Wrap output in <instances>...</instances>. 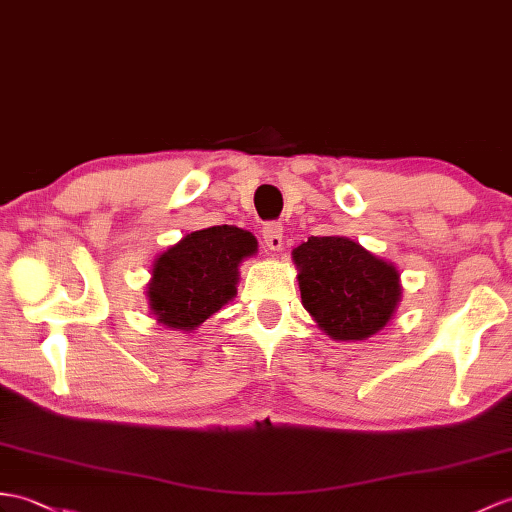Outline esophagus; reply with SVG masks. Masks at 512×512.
<instances>
[{"label":"esophagus","instance_id":"obj_1","mask_svg":"<svg viewBox=\"0 0 512 512\" xmlns=\"http://www.w3.org/2000/svg\"><path fill=\"white\" fill-rule=\"evenodd\" d=\"M261 235H264V242L270 251H281V246H283V224L281 222H266L264 229H261Z\"/></svg>","mask_w":512,"mask_h":512}]
</instances>
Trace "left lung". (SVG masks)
Returning <instances> with one entry per match:
<instances>
[{
    "label": "left lung",
    "instance_id": "obj_1",
    "mask_svg": "<svg viewBox=\"0 0 512 512\" xmlns=\"http://www.w3.org/2000/svg\"><path fill=\"white\" fill-rule=\"evenodd\" d=\"M305 310L336 340H364L382 329L401 296L399 272L349 237H310L294 248Z\"/></svg>",
    "mask_w": 512,
    "mask_h": 512
}]
</instances>
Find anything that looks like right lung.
Instances as JSON below:
<instances>
[{"label": "right lung", "instance_id": "add662e5", "mask_svg": "<svg viewBox=\"0 0 512 512\" xmlns=\"http://www.w3.org/2000/svg\"><path fill=\"white\" fill-rule=\"evenodd\" d=\"M255 251V237L229 224L185 235L152 270L148 296L159 323L183 331L205 323L235 294L237 266Z\"/></svg>", "mask_w": 512, "mask_h": 512}]
</instances>
